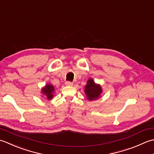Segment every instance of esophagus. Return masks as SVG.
Returning <instances> with one entry per match:
<instances>
[{
  "instance_id": "esophagus-1",
  "label": "esophagus",
  "mask_w": 154,
  "mask_h": 154,
  "mask_svg": "<svg viewBox=\"0 0 154 154\" xmlns=\"http://www.w3.org/2000/svg\"><path fill=\"white\" fill-rule=\"evenodd\" d=\"M65 84H66V86H73V82H72L67 81V82H65Z\"/></svg>"
}]
</instances>
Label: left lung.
<instances>
[{"label": "left lung", "mask_w": 154, "mask_h": 154, "mask_svg": "<svg viewBox=\"0 0 154 154\" xmlns=\"http://www.w3.org/2000/svg\"><path fill=\"white\" fill-rule=\"evenodd\" d=\"M84 93L89 101L98 100L102 93V88L98 84L95 83L92 78H89L84 86Z\"/></svg>", "instance_id": "left-lung-1"}]
</instances>
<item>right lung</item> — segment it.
Returning <instances> with one entry per match:
<instances>
[{"instance_id":"obj_1","label":"right lung","mask_w":154,"mask_h":154,"mask_svg":"<svg viewBox=\"0 0 154 154\" xmlns=\"http://www.w3.org/2000/svg\"><path fill=\"white\" fill-rule=\"evenodd\" d=\"M54 87L51 84H47L42 88L41 93L43 96H45L48 100H52L54 97Z\"/></svg>"}]
</instances>
